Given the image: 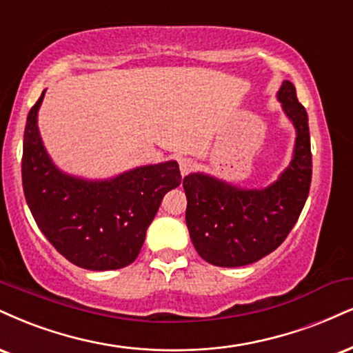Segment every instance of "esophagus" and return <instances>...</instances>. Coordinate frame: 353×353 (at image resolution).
I'll use <instances>...</instances> for the list:
<instances>
[{
    "label": "esophagus",
    "instance_id": "obj_1",
    "mask_svg": "<svg viewBox=\"0 0 353 353\" xmlns=\"http://www.w3.org/2000/svg\"><path fill=\"white\" fill-rule=\"evenodd\" d=\"M195 163L190 158H182L179 159V169H181V174L182 176H185V174H189L190 171L194 169Z\"/></svg>",
    "mask_w": 353,
    "mask_h": 353
}]
</instances>
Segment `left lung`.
<instances>
[{
    "label": "left lung",
    "mask_w": 353,
    "mask_h": 353,
    "mask_svg": "<svg viewBox=\"0 0 353 353\" xmlns=\"http://www.w3.org/2000/svg\"><path fill=\"white\" fill-rule=\"evenodd\" d=\"M278 100L296 128L292 159L278 181L263 189H243L192 172L182 182L190 240L210 265L236 268L261 260L286 240L303 212L312 177L307 113L290 80L283 82Z\"/></svg>",
    "instance_id": "8db88e82"
}]
</instances>
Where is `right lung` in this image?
I'll return each instance as SVG.
<instances>
[{
    "instance_id": "1",
    "label": "right lung",
    "mask_w": 353,
    "mask_h": 353,
    "mask_svg": "<svg viewBox=\"0 0 353 353\" xmlns=\"http://www.w3.org/2000/svg\"><path fill=\"white\" fill-rule=\"evenodd\" d=\"M46 90L28 114L23 146L24 197L37 227L62 256L85 270L125 268L139 254L164 194L181 184L176 161L134 168L105 181L62 172L37 128Z\"/></svg>"
}]
</instances>
